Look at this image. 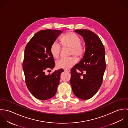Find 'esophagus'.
Listing matches in <instances>:
<instances>
[{"mask_svg": "<svg viewBox=\"0 0 128 128\" xmlns=\"http://www.w3.org/2000/svg\"><path fill=\"white\" fill-rule=\"evenodd\" d=\"M64 72H70V70H64Z\"/></svg>", "mask_w": 128, "mask_h": 128, "instance_id": "1", "label": "esophagus"}]
</instances>
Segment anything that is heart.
Wrapping results in <instances>:
<instances>
[{"mask_svg": "<svg viewBox=\"0 0 128 128\" xmlns=\"http://www.w3.org/2000/svg\"><path fill=\"white\" fill-rule=\"evenodd\" d=\"M62 44L64 48H69L68 54L78 57L83 56L84 53V47L81 43V40L77 34L73 32H68L63 36L61 38ZM62 50L60 45L57 42H54L50 47L52 56L57 58L59 57ZM77 62V59L71 56L68 58H62L56 62V66L58 68L68 69Z\"/></svg>", "mask_w": 128, "mask_h": 128, "instance_id": "obj_1", "label": "heart"}]
</instances>
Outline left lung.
<instances>
[{
  "mask_svg": "<svg viewBox=\"0 0 128 128\" xmlns=\"http://www.w3.org/2000/svg\"><path fill=\"white\" fill-rule=\"evenodd\" d=\"M75 32L83 37L86 49L83 58L71 70L70 82L77 97L88 100L102 85L106 68L105 49L99 37L92 31L76 30Z\"/></svg>",
  "mask_w": 128,
  "mask_h": 128,
  "instance_id": "8db88e82",
  "label": "left lung"
}]
</instances>
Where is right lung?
<instances>
[{
    "mask_svg": "<svg viewBox=\"0 0 128 128\" xmlns=\"http://www.w3.org/2000/svg\"><path fill=\"white\" fill-rule=\"evenodd\" d=\"M62 31L42 30L32 37L24 49L22 68L28 90L37 99L45 100L53 97L60 83L63 69L46 75L45 71L53 70L55 61L50 52L52 44Z\"/></svg>",
    "mask_w": 128,
    "mask_h": 128,
    "instance_id": "obj_1",
    "label": "right lung"
}]
</instances>
